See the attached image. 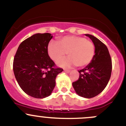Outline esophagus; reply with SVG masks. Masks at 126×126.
Returning <instances> with one entry per match:
<instances>
[{"label": "esophagus", "mask_w": 126, "mask_h": 126, "mask_svg": "<svg viewBox=\"0 0 126 126\" xmlns=\"http://www.w3.org/2000/svg\"><path fill=\"white\" fill-rule=\"evenodd\" d=\"M64 72H66V73H69L70 72V70H67V69H65V70H64Z\"/></svg>", "instance_id": "1"}]
</instances>
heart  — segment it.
<instances>
[{"instance_id":"b5f03b06","label":"heart","mask_w":126,"mask_h":126,"mask_svg":"<svg viewBox=\"0 0 126 126\" xmlns=\"http://www.w3.org/2000/svg\"><path fill=\"white\" fill-rule=\"evenodd\" d=\"M49 57L54 61L61 59L67 53L69 57L61 60L58 65L62 67L86 66L92 62L95 53L94 45L91 41L78 36H67L58 43L51 41L47 46Z\"/></svg>"}]
</instances>
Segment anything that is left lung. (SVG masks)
<instances>
[{
  "mask_svg": "<svg viewBox=\"0 0 126 126\" xmlns=\"http://www.w3.org/2000/svg\"><path fill=\"white\" fill-rule=\"evenodd\" d=\"M95 47L92 62L84 69L79 70V79L72 86L78 95L92 98L103 92L108 83L112 71V61L109 51L105 44L89 34Z\"/></svg>",
  "mask_w": 126,
  "mask_h": 126,
  "instance_id": "obj_1",
  "label": "left lung"
}]
</instances>
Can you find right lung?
Instances as JSON below:
<instances>
[{
    "instance_id": "obj_1",
    "label": "right lung",
    "mask_w": 126,
    "mask_h": 126,
    "mask_svg": "<svg viewBox=\"0 0 126 126\" xmlns=\"http://www.w3.org/2000/svg\"><path fill=\"white\" fill-rule=\"evenodd\" d=\"M52 36L36 33L20 44L14 59L15 79L22 90L35 98H44L52 93L56 76L63 71L55 68L47 52Z\"/></svg>"
}]
</instances>
